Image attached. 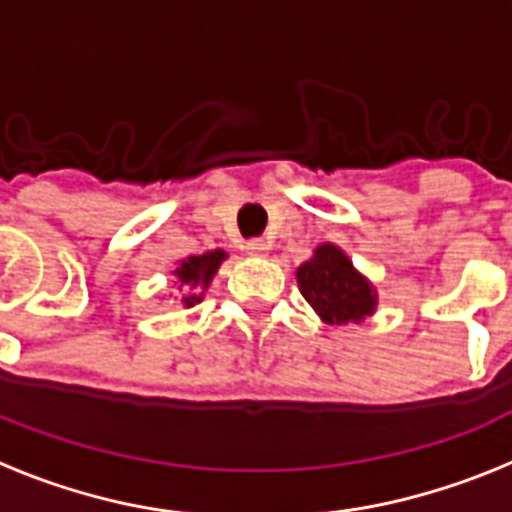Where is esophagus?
<instances>
[{"instance_id": "esophagus-1", "label": "esophagus", "mask_w": 512, "mask_h": 512, "mask_svg": "<svg viewBox=\"0 0 512 512\" xmlns=\"http://www.w3.org/2000/svg\"><path fill=\"white\" fill-rule=\"evenodd\" d=\"M248 256H266L269 253V243L261 241V238H253V241L246 243Z\"/></svg>"}]
</instances>
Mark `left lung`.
I'll return each mask as SVG.
<instances>
[{
    "label": "left lung",
    "mask_w": 512,
    "mask_h": 512,
    "mask_svg": "<svg viewBox=\"0 0 512 512\" xmlns=\"http://www.w3.org/2000/svg\"><path fill=\"white\" fill-rule=\"evenodd\" d=\"M297 284L302 297L328 325L361 323L377 310L372 282L361 277L351 259L333 243L315 248L312 259L297 269Z\"/></svg>",
    "instance_id": "1"
}]
</instances>
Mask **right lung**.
Here are the masks:
<instances>
[{"instance_id":"1","label":"right lung","mask_w":512,"mask_h":512,"mask_svg":"<svg viewBox=\"0 0 512 512\" xmlns=\"http://www.w3.org/2000/svg\"><path fill=\"white\" fill-rule=\"evenodd\" d=\"M228 253L223 248H215V251H207L202 256H187L182 264L174 269V277L179 279V284L184 287L187 295L182 297V305L194 307L197 302H202V295H205V289L210 287L212 277L217 274L220 264L225 261ZM179 287V289H182Z\"/></svg>"}]
</instances>
